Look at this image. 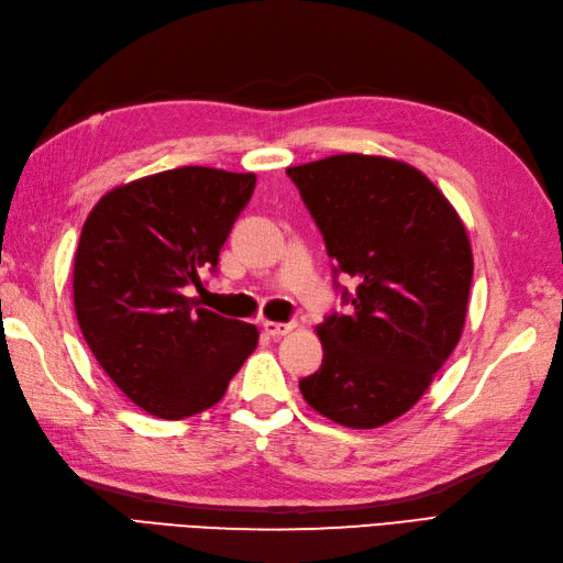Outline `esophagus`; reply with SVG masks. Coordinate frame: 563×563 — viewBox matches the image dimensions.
I'll use <instances>...</instances> for the list:
<instances>
[{"instance_id": "esophagus-1", "label": "esophagus", "mask_w": 563, "mask_h": 563, "mask_svg": "<svg viewBox=\"0 0 563 563\" xmlns=\"http://www.w3.org/2000/svg\"><path fill=\"white\" fill-rule=\"evenodd\" d=\"M294 328H296V322H274V320L262 322V330H265L269 336H284V334H289Z\"/></svg>"}]
</instances>
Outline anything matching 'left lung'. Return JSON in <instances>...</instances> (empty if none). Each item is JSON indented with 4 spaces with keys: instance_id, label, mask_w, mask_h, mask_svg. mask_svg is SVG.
Returning <instances> with one entry per match:
<instances>
[{
    "instance_id": "obj_1",
    "label": "left lung",
    "mask_w": 563,
    "mask_h": 563,
    "mask_svg": "<svg viewBox=\"0 0 563 563\" xmlns=\"http://www.w3.org/2000/svg\"><path fill=\"white\" fill-rule=\"evenodd\" d=\"M316 219L352 313L318 324L322 366L298 383L318 415L378 429L415 407L460 342L472 247L455 207L405 161L336 154L286 168Z\"/></svg>"
}]
</instances>
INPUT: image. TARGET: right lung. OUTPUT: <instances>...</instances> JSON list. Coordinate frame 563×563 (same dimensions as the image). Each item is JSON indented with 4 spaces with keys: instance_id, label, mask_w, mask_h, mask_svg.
Segmentation results:
<instances>
[{
    "instance_id": "right-lung-1",
    "label": "right lung",
    "mask_w": 563,
    "mask_h": 563,
    "mask_svg": "<svg viewBox=\"0 0 563 563\" xmlns=\"http://www.w3.org/2000/svg\"><path fill=\"white\" fill-rule=\"evenodd\" d=\"M255 173L185 166L112 187L74 255V310L110 380L158 419L214 407L257 328L199 308L187 286L217 267Z\"/></svg>"
}]
</instances>
